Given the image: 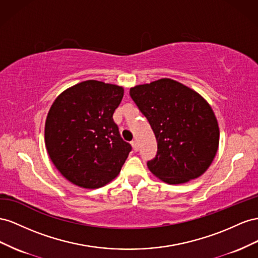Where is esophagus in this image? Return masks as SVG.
<instances>
[{"mask_svg":"<svg viewBox=\"0 0 258 258\" xmlns=\"http://www.w3.org/2000/svg\"><path fill=\"white\" fill-rule=\"evenodd\" d=\"M132 146H133V149L134 151H138V145H137V142L136 141H132Z\"/></svg>","mask_w":258,"mask_h":258,"instance_id":"obj_1","label":"esophagus"}]
</instances>
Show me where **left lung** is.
Listing matches in <instances>:
<instances>
[{"mask_svg": "<svg viewBox=\"0 0 258 258\" xmlns=\"http://www.w3.org/2000/svg\"><path fill=\"white\" fill-rule=\"evenodd\" d=\"M130 95L157 138L156 157L147 162L154 176L177 185L208 170L218 149L219 128L207 100L171 79L132 87Z\"/></svg>", "mask_w": 258, "mask_h": 258, "instance_id": "8db88e82", "label": "left lung"}]
</instances>
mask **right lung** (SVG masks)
Segmentation results:
<instances>
[{
  "mask_svg": "<svg viewBox=\"0 0 258 258\" xmlns=\"http://www.w3.org/2000/svg\"><path fill=\"white\" fill-rule=\"evenodd\" d=\"M123 87L88 80L68 88L51 105L45 123L50 160L63 177L88 189L120 173L132 146L113 121Z\"/></svg>",
  "mask_w": 258,
  "mask_h": 258,
  "instance_id": "right-lung-1",
  "label": "right lung"
}]
</instances>
